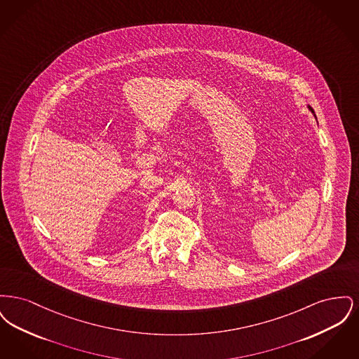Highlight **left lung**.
<instances>
[{
  "label": "left lung",
  "mask_w": 359,
  "mask_h": 359,
  "mask_svg": "<svg viewBox=\"0 0 359 359\" xmlns=\"http://www.w3.org/2000/svg\"><path fill=\"white\" fill-rule=\"evenodd\" d=\"M308 109H309V111H311V113L315 116V111H313V109H312L309 104H308ZM315 118H316V116H315Z\"/></svg>",
  "instance_id": "left-lung-1"
}]
</instances>
